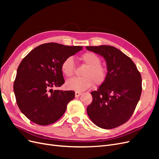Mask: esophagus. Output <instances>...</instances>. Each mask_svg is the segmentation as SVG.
Returning a JSON list of instances; mask_svg holds the SVG:
<instances>
[{"label":"esophagus","mask_w":159,"mask_h":159,"mask_svg":"<svg viewBox=\"0 0 159 159\" xmlns=\"http://www.w3.org/2000/svg\"><path fill=\"white\" fill-rule=\"evenodd\" d=\"M81 94H82V93L80 92V91H75V97H79V96H80Z\"/></svg>","instance_id":"esophagus-1"}]
</instances>
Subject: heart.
Returning <instances> with one entry per match:
<instances>
[{"label":"heart","instance_id":"1","mask_svg":"<svg viewBox=\"0 0 159 159\" xmlns=\"http://www.w3.org/2000/svg\"><path fill=\"white\" fill-rule=\"evenodd\" d=\"M83 63L87 66L82 72L84 77L68 80L66 86L69 89L83 91L95 85L103 84L107 78V71L101 64L100 57L93 52H85L80 57ZM61 71L68 78L73 76L75 71V62L72 57L65 58L61 64Z\"/></svg>","mask_w":159,"mask_h":159}]
</instances>
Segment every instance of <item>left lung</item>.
Masks as SVG:
<instances>
[{"mask_svg": "<svg viewBox=\"0 0 159 159\" xmlns=\"http://www.w3.org/2000/svg\"><path fill=\"white\" fill-rule=\"evenodd\" d=\"M85 48L103 56L108 71L105 82L91 92L93 101L87 107L88 116L101 128L117 127L131 118L136 108L142 92L141 75L132 60L116 48Z\"/></svg>", "mask_w": 159, "mask_h": 159, "instance_id": "8db88e82", "label": "left lung"}]
</instances>
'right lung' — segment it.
Masks as SVG:
<instances>
[{
    "label": "right lung",
    "instance_id": "obj_1",
    "mask_svg": "<svg viewBox=\"0 0 159 159\" xmlns=\"http://www.w3.org/2000/svg\"><path fill=\"white\" fill-rule=\"evenodd\" d=\"M82 48L46 43L24 57L18 66L13 89L19 109L31 121L48 125L64 115L75 92L52 88L60 87L65 82L61 71L63 60Z\"/></svg>",
    "mask_w": 159,
    "mask_h": 159
}]
</instances>
